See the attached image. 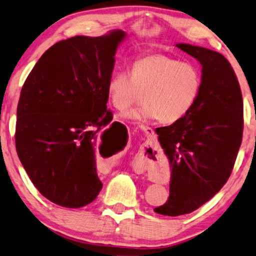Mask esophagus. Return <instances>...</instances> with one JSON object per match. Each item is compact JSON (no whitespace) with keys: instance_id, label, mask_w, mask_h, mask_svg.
Wrapping results in <instances>:
<instances>
[{"instance_id":"34e87169","label":"esophagus","mask_w":256,"mask_h":256,"mask_svg":"<svg viewBox=\"0 0 256 256\" xmlns=\"http://www.w3.org/2000/svg\"><path fill=\"white\" fill-rule=\"evenodd\" d=\"M140 128L142 130V131L146 133V136H152V134H154V130H152V128H149V126H144V125H141Z\"/></svg>"}]
</instances>
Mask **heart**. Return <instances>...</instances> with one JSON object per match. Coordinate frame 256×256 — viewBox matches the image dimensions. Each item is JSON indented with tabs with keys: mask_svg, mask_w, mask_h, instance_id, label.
<instances>
[{
	"mask_svg": "<svg viewBox=\"0 0 256 256\" xmlns=\"http://www.w3.org/2000/svg\"><path fill=\"white\" fill-rule=\"evenodd\" d=\"M202 88L200 72L190 62L165 54H148L136 59L131 72H114L107 84L108 98L117 109H124L140 99L139 108L125 116L134 120L157 118L173 124L188 114Z\"/></svg>",
	"mask_w": 256,
	"mask_h": 256,
	"instance_id": "obj_1",
	"label": "heart"
}]
</instances>
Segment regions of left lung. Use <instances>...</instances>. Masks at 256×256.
<instances>
[{
    "instance_id": "8db88e82",
    "label": "left lung",
    "mask_w": 256,
    "mask_h": 256,
    "mask_svg": "<svg viewBox=\"0 0 256 256\" xmlns=\"http://www.w3.org/2000/svg\"><path fill=\"white\" fill-rule=\"evenodd\" d=\"M176 46L196 58L202 70L192 110L170 126L156 128L171 181L168 202L154 210L168 216L192 213L220 192L234 168L244 130L240 86L228 60L206 48Z\"/></svg>"
}]
</instances>
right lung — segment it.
I'll list each match as a JSON object with an SVG mask.
<instances>
[{
	"instance_id": "add662e5",
	"label": "right lung",
	"mask_w": 256,
	"mask_h": 256,
	"mask_svg": "<svg viewBox=\"0 0 256 256\" xmlns=\"http://www.w3.org/2000/svg\"><path fill=\"white\" fill-rule=\"evenodd\" d=\"M125 36L112 30L60 40L44 52L22 85L16 149L36 189L56 205L83 208L102 188L96 150L112 126L99 133L112 120L107 84Z\"/></svg>"
}]
</instances>
